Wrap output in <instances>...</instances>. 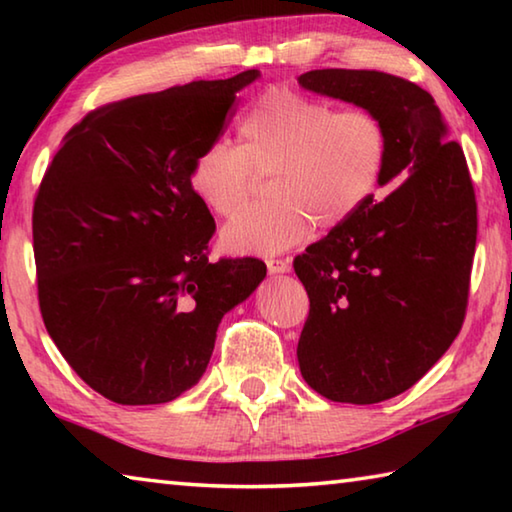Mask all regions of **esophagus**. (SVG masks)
Listing matches in <instances>:
<instances>
[{
  "label": "esophagus",
  "instance_id": "1",
  "mask_svg": "<svg viewBox=\"0 0 512 512\" xmlns=\"http://www.w3.org/2000/svg\"><path fill=\"white\" fill-rule=\"evenodd\" d=\"M266 266H268V273H273V275L291 271L289 259H266Z\"/></svg>",
  "mask_w": 512,
  "mask_h": 512
}]
</instances>
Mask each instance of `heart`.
Segmentation results:
<instances>
[{
    "label": "heart",
    "mask_w": 512,
    "mask_h": 512,
    "mask_svg": "<svg viewBox=\"0 0 512 512\" xmlns=\"http://www.w3.org/2000/svg\"><path fill=\"white\" fill-rule=\"evenodd\" d=\"M239 144L214 142L192 167L189 187L207 210L232 216L246 203L253 173H271V201L248 207L221 232L235 255H275L311 230L350 221L377 192L388 135L368 110L336 112L287 88L257 97L239 119Z\"/></svg>",
    "instance_id": "1"
}]
</instances>
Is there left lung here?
Instances as JSON below:
<instances>
[{
	"label": "left lung",
	"mask_w": 512,
	"mask_h": 512,
	"mask_svg": "<svg viewBox=\"0 0 512 512\" xmlns=\"http://www.w3.org/2000/svg\"><path fill=\"white\" fill-rule=\"evenodd\" d=\"M300 88L354 103L386 128L375 196L293 259L309 296L298 341L307 384L327 400L377 404L427 375L461 332L476 246L463 149L427 90L375 69H311Z\"/></svg>",
	"instance_id": "1"
}]
</instances>
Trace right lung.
I'll return each mask as SVG.
<instances>
[{
    "label": "right lung",
    "mask_w": 512,
    "mask_h": 512,
    "mask_svg": "<svg viewBox=\"0 0 512 512\" xmlns=\"http://www.w3.org/2000/svg\"><path fill=\"white\" fill-rule=\"evenodd\" d=\"M194 81L90 112L65 135L33 205L42 320L110 402L176 400L210 363L221 318L266 277L253 257L207 259L214 219L189 187L237 92Z\"/></svg>",
    "instance_id": "1"
}]
</instances>
